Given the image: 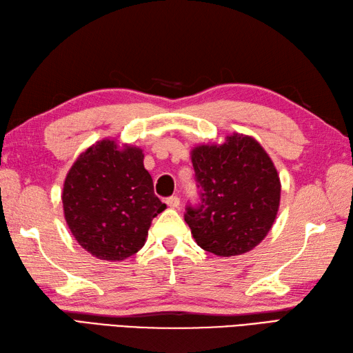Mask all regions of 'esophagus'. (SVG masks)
<instances>
[{"label":"esophagus","instance_id":"1","mask_svg":"<svg viewBox=\"0 0 353 353\" xmlns=\"http://www.w3.org/2000/svg\"><path fill=\"white\" fill-rule=\"evenodd\" d=\"M167 204H168V208H171V209H177V208L180 206V199H179L177 195L168 196V199H167Z\"/></svg>","mask_w":353,"mask_h":353}]
</instances>
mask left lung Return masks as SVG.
<instances>
[{
	"instance_id": "8db88e82",
	"label": "left lung",
	"mask_w": 353,
	"mask_h": 353,
	"mask_svg": "<svg viewBox=\"0 0 353 353\" xmlns=\"http://www.w3.org/2000/svg\"><path fill=\"white\" fill-rule=\"evenodd\" d=\"M200 209H188L185 221L200 248L219 257L241 256L265 239L280 209L281 182L256 138L225 137L221 144L191 150Z\"/></svg>"
}]
</instances>
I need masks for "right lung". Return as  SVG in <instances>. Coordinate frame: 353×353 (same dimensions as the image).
Masks as SVG:
<instances>
[{
  "mask_svg": "<svg viewBox=\"0 0 353 353\" xmlns=\"http://www.w3.org/2000/svg\"><path fill=\"white\" fill-rule=\"evenodd\" d=\"M137 145L103 138L73 162L63 185L70 233L92 256L121 261L144 247L154 216L167 206L153 192Z\"/></svg>",
  "mask_w": 353,
  "mask_h": 353,
  "instance_id": "1",
  "label": "right lung"
}]
</instances>
